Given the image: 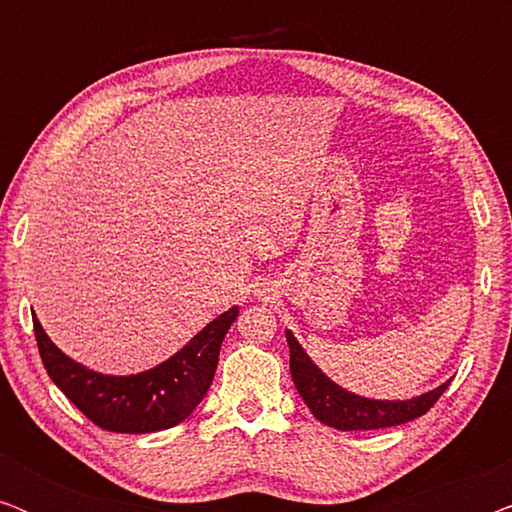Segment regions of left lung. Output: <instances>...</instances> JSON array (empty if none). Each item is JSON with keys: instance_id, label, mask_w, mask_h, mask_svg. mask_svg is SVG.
Segmentation results:
<instances>
[{"instance_id": "left-lung-1", "label": "left lung", "mask_w": 512, "mask_h": 512, "mask_svg": "<svg viewBox=\"0 0 512 512\" xmlns=\"http://www.w3.org/2000/svg\"><path fill=\"white\" fill-rule=\"evenodd\" d=\"M286 342H289L291 352V377L298 394L303 396L305 405L321 424L333 426L338 431L387 429V426L412 422V419L426 415L450 384L447 380L440 387L426 391L422 396L408 398V401H375V398L356 396L352 391L342 389L331 377L321 373V368L307 356L291 331H286Z\"/></svg>"}]
</instances>
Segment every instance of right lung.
<instances>
[{"label":"right lung","instance_id":"obj_1","mask_svg":"<svg viewBox=\"0 0 512 512\" xmlns=\"http://www.w3.org/2000/svg\"><path fill=\"white\" fill-rule=\"evenodd\" d=\"M240 307H230L193 335L177 354L137 375H102L69 359L32 314L41 361L62 394L100 429L153 433L184 422L214 380L219 349Z\"/></svg>","mask_w":512,"mask_h":512}]
</instances>
